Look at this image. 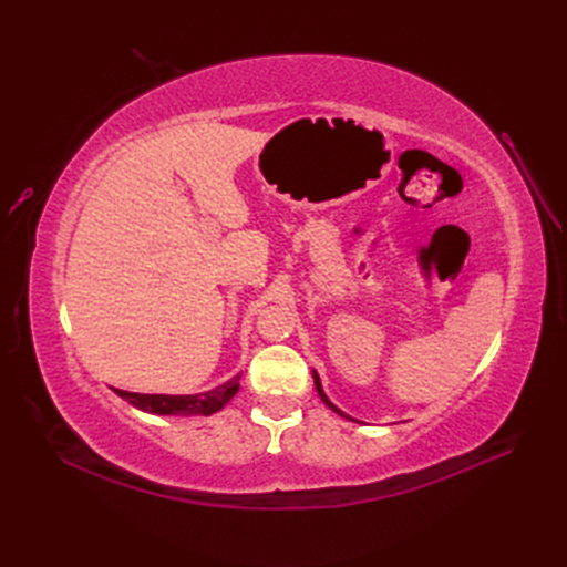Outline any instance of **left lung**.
I'll return each instance as SVG.
<instances>
[{"instance_id": "1", "label": "left lung", "mask_w": 567, "mask_h": 567, "mask_svg": "<svg viewBox=\"0 0 567 567\" xmlns=\"http://www.w3.org/2000/svg\"><path fill=\"white\" fill-rule=\"evenodd\" d=\"M313 383H316V390H318L320 399H322V401H326V406H330V409H332V411H334L337 415H341V417H346V420H353V417H350V415H346L343 411H339V409L334 406V403H332V401L328 399V394H326V390H322V385H320V379H318V373H316V371H313Z\"/></svg>"}]
</instances>
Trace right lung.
Instances as JSON below:
<instances>
[{"label":"right lung","mask_w":567,"mask_h":567,"mask_svg":"<svg viewBox=\"0 0 567 567\" xmlns=\"http://www.w3.org/2000/svg\"><path fill=\"white\" fill-rule=\"evenodd\" d=\"M239 390V373L224 385L200 394H141L115 390L131 406L154 415H212L221 411Z\"/></svg>","instance_id":"add662e5"}]
</instances>
